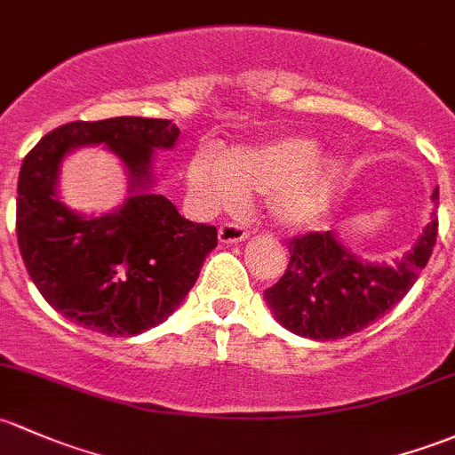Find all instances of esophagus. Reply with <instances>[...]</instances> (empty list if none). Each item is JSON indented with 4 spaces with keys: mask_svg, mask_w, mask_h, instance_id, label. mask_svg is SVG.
Segmentation results:
<instances>
[{
    "mask_svg": "<svg viewBox=\"0 0 455 455\" xmlns=\"http://www.w3.org/2000/svg\"><path fill=\"white\" fill-rule=\"evenodd\" d=\"M218 235H220V242H222V243H237V242L248 240V235H251V233H248V228L242 227V224L227 222V224H222V227H220Z\"/></svg>",
    "mask_w": 455,
    "mask_h": 455,
    "instance_id": "34e87169",
    "label": "esophagus"
}]
</instances>
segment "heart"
I'll use <instances>...</instances> for the list:
<instances>
[{"instance_id": "1", "label": "heart", "mask_w": 455, "mask_h": 455, "mask_svg": "<svg viewBox=\"0 0 455 455\" xmlns=\"http://www.w3.org/2000/svg\"><path fill=\"white\" fill-rule=\"evenodd\" d=\"M315 141L288 137L264 146L235 148L220 156L196 155L188 165L189 188L209 212L242 207L248 194H270L272 218L288 228H307L331 207L342 167L315 156Z\"/></svg>"}]
</instances>
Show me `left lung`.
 I'll list each match as a JSON object with an SVG mask.
<instances>
[{
    "label": "left lung",
    "instance_id": "obj_1",
    "mask_svg": "<svg viewBox=\"0 0 455 455\" xmlns=\"http://www.w3.org/2000/svg\"><path fill=\"white\" fill-rule=\"evenodd\" d=\"M438 203V188L432 194ZM438 218L395 264H371L353 255L331 231L305 233L290 242L285 275L264 291L275 318L296 336L340 340L390 312L417 283L432 257Z\"/></svg>",
    "mask_w": 455,
    "mask_h": 455
}]
</instances>
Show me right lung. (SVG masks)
I'll return each instance as SVG.
<instances>
[{
  "mask_svg": "<svg viewBox=\"0 0 455 455\" xmlns=\"http://www.w3.org/2000/svg\"><path fill=\"white\" fill-rule=\"evenodd\" d=\"M180 131L172 119L113 117L71 122L47 132L19 172L17 242L43 299L71 323L104 336H137L183 303L218 228L196 224L150 191L155 150ZM104 142L127 165L132 196L113 214L87 219L55 196L64 156Z\"/></svg>",
  "mask_w": 455,
  "mask_h": 455,
  "instance_id": "add662e5",
  "label": "right lung"
}]
</instances>
